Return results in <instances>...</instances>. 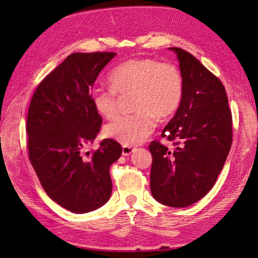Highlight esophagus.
I'll use <instances>...</instances> for the list:
<instances>
[{"label":"esophagus","mask_w":258,"mask_h":258,"mask_svg":"<svg viewBox=\"0 0 258 258\" xmlns=\"http://www.w3.org/2000/svg\"><path fill=\"white\" fill-rule=\"evenodd\" d=\"M135 151L134 147L128 146V145H123L122 146V156H129L130 154H132V152Z\"/></svg>","instance_id":"1"}]
</instances>
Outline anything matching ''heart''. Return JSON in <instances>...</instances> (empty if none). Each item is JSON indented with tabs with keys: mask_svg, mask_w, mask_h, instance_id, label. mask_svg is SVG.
<instances>
[{
	"mask_svg": "<svg viewBox=\"0 0 258 258\" xmlns=\"http://www.w3.org/2000/svg\"><path fill=\"white\" fill-rule=\"evenodd\" d=\"M111 87H96L91 103L99 115L113 118L117 113V93L135 92V114L121 115L107 123L106 137L123 145H138L151 136L156 117L172 115L182 102L184 82L179 70L153 58H135L121 62L108 74Z\"/></svg>",
	"mask_w": 258,
	"mask_h": 258,
	"instance_id": "1",
	"label": "heart"
}]
</instances>
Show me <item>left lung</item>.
<instances>
[{"label":"left lung","instance_id":"8db88e82","mask_svg":"<svg viewBox=\"0 0 258 258\" xmlns=\"http://www.w3.org/2000/svg\"><path fill=\"white\" fill-rule=\"evenodd\" d=\"M176 53L183 76L182 102L161 137L174 141L173 152L158 141L153 156L151 191L161 205L188 207L212 189L232 142V119L222 82L191 53Z\"/></svg>","mask_w":258,"mask_h":258}]
</instances>
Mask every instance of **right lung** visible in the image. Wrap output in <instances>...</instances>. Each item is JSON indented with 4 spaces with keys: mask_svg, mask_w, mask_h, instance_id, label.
<instances>
[{
    "mask_svg": "<svg viewBox=\"0 0 258 258\" xmlns=\"http://www.w3.org/2000/svg\"><path fill=\"white\" fill-rule=\"evenodd\" d=\"M115 52H75L37 86L27 118L31 165L48 197L73 213L105 205L112 195L110 167L122 148L112 139L91 154L102 117L91 103L99 73Z\"/></svg>",
    "mask_w": 258,
    "mask_h": 258,
    "instance_id": "obj_1",
    "label": "right lung"
}]
</instances>
